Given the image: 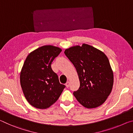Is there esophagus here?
<instances>
[{"instance_id": "34e87169", "label": "esophagus", "mask_w": 133, "mask_h": 133, "mask_svg": "<svg viewBox=\"0 0 133 133\" xmlns=\"http://www.w3.org/2000/svg\"><path fill=\"white\" fill-rule=\"evenodd\" d=\"M69 84H70V82H69V81H68L66 84H65V85H66V88H68V87H69Z\"/></svg>"}]
</instances>
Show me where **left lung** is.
I'll return each instance as SVG.
<instances>
[{"label": "left lung", "mask_w": 133, "mask_h": 133, "mask_svg": "<svg viewBox=\"0 0 133 133\" xmlns=\"http://www.w3.org/2000/svg\"><path fill=\"white\" fill-rule=\"evenodd\" d=\"M64 53L74 65L79 79V88L73 93L77 101L87 108L102 105L111 92L114 82L107 56L85 43L65 49Z\"/></svg>", "instance_id": "obj_1"}]
</instances>
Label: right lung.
<instances>
[{
	"instance_id": "1",
	"label": "right lung",
	"mask_w": 133,
	"mask_h": 133,
	"mask_svg": "<svg viewBox=\"0 0 133 133\" xmlns=\"http://www.w3.org/2000/svg\"><path fill=\"white\" fill-rule=\"evenodd\" d=\"M61 51L53 45H44L30 52L26 58L20 74L21 85L26 99L34 107L49 108L65 88L51 68L52 61Z\"/></svg>"
}]
</instances>
